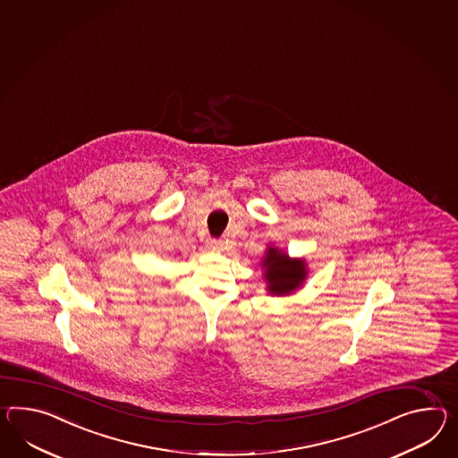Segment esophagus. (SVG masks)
<instances>
[{"instance_id": "34e87169", "label": "esophagus", "mask_w": 458, "mask_h": 458, "mask_svg": "<svg viewBox=\"0 0 458 458\" xmlns=\"http://www.w3.org/2000/svg\"><path fill=\"white\" fill-rule=\"evenodd\" d=\"M207 246L213 250V251H220L222 250V242L220 240H216V238H208L207 240Z\"/></svg>"}]
</instances>
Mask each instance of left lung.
<instances>
[{
  "mask_svg": "<svg viewBox=\"0 0 458 458\" xmlns=\"http://www.w3.org/2000/svg\"><path fill=\"white\" fill-rule=\"evenodd\" d=\"M268 288L273 294H288L296 290L306 276L304 263L300 259H288L286 255L279 253L278 250L269 248L268 255L265 258Z\"/></svg>",
  "mask_w": 458,
  "mask_h": 458,
  "instance_id": "1",
  "label": "left lung"
}]
</instances>
